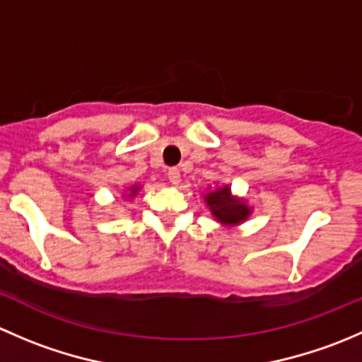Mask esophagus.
<instances>
[{
	"instance_id": "34e87169",
	"label": "esophagus",
	"mask_w": 362,
	"mask_h": 362,
	"mask_svg": "<svg viewBox=\"0 0 362 362\" xmlns=\"http://www.w3.org/2000/svg\"><path fill=\"white\" fill-rule=\"evenodd\" d=\"M166 175H168V180H170L173 185H177L178 182H180V170H178V168H170Z\"/></svg>"
}]
</instances>
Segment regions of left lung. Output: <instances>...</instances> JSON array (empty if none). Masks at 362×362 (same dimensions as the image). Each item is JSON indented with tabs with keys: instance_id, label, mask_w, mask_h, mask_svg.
<instances>
[{
	"instance_id": "obj_1",
	"label": "left lung",
	"mask_w": 362,
	"mask_h": 362,
	"mask_svg": "<svg viewBox=\"0 0 362 362\" xmlns=\"http://www.w3.org/2000/svg\"><path fill=\"white\" fill-rule=\"evenodd\" d=\"M204 202L210 208L211 215L224 226L240 224V222L247 221L252 214L250 208L247 206L243 199L235 198L231 194L229 185H222V187H217L208 192V194H204Z\"/></svg>"
}]
</instances>
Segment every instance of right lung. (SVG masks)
<instances>
[{"label": "right lung", "instance_id": "1", "mask_svg": "<svg viewBox=\"0 0 362 362\" xmlns=\"http://www.w3.org/2000/svg\"><path fill=\"white\" fill-rule=\"evenodd\" d=\"M138 189H140V187H138V185H134V187H131V194H129V198H131V196H134V194H136V192H138Z\"/></svg>", "mask_w": 362, "mask_h": 362}]
</instances>
